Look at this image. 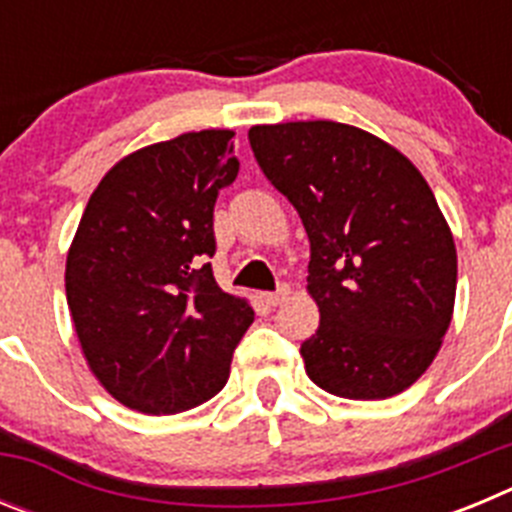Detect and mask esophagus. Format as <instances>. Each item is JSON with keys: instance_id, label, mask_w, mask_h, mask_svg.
I'll use <instances>...</instances> for the list:
<instances>
[{"instance_id": "1", "label": "esophagus", "mask_w": 512, "mask_h": 512, "mask_svg": "<svg viewBox=\"0 0 512 512\" xmlns=\"http://www.w3.org/2000/svg\"><path fill=\"white\" fill-rule=\"evenodd\" d=\"M287 297H289V287H287V284H284V287H279L277 292H266L264 300L269 302L271 307H277V305H282V302L287 300Z\"/></svg>"}]
</instances>
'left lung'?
Listing matches in <instances>:
<instances>
[{"mask_svg": "<svg viewBox=\"0 0 512 512\" xmlns=\"http://www.w3.org/2000/svg\"><path fill=\"white\" fill-rule=\"evenodd\" d=\"M253 156L300 212L320 310L305 372L348 400L400 395L436 359L456 297V246L431 187L397 148L333 120L253 125Z\"/></svg>", "mask_w": 512, "mask_h": 512, "instance_id": "8db88e82", "label": "left lung"}]
</instances>
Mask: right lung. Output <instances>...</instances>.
<instances>
[{
  "label": "right lung",
  "instance_id": "1",
  "mask_svg": "<svg viewBox=\"0 0 512 512\" xmlns=\"http://www.w3.org/2000/svg\"><path fill=\"white\" fill-rule=\"evenodd\" d=\"M233 130H200L117 161L66 259L89 369L125 408L174 415L223 390L253 310L217 287L212 210L235 182Z\"/></svg>",
  "mask_w": 512,
  "mask_h": 512
}]
</instances>
